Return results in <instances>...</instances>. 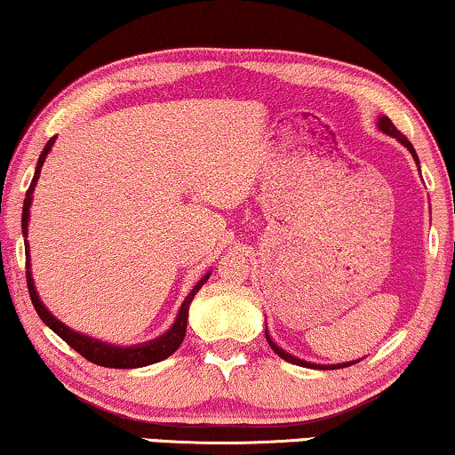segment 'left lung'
<instances>
[{
    "label": "left lung",
    "instance_id": "8db88e82",
    "mask_svg": "<svg viewBox=\"0 0 455 455\" xmlns=\"http://www.w3.org/2000/svg\"><path fill=\"white\" fill-rule=\"evenodd\" d=\"M379 129H380L382 133L391 135V138L397 140L399 144H403L405 148L410 150V155L414 156V161H416V164H418V169H420V161H418V155H416L414 146L410 144L408 138H405L403 133L397 132V127L393 125V123H391V119H388V116H379ZM265 339H267V343H269L271 349H274L275 353H278V355H280L282 359H284V362H291V363H294V365H300V368H314V370H336V368H347V365H353V363H355V362H359V359H355V362H345V363H330V365H322V363H314V362H305V359H299L297 355H291V353L284 351V349H282V347L275 345V343H274V339H271L269 332H267V328H265Z\"/></svg>",
    "mask_w": 455,
    "mask_h": 455
}]
</instances>
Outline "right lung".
Segmentation results:
<instances>
[{
	"label": "right lung",
	"mask_w": 455,
	"mask_h": 455,
	"mask_svg": "<svg viewBox=\"0 0 455 455\" xmlns=\"http://www.w3.org/2000/svg\"><path fill=\"white\" fill-rule=\"evenodd\" d=\"M54 141H56V135L50 141H47L44 152L39 155L37 167H35L33 181H31V186H28V190H27L25 204H22V235H25V252H27V286H28V294H31V300L35 305V311H37L41 322H44L47 328L54 330V332L64 340V343H68L76 353H81V355H84L85 359H90V362L96 363V365L125 370V368H144V365L163 362V359L173 355V353L180 349L181 340H184V336H186L188 311H190V303H192V299L196 297V292L200 291V288H203L204 282L209 280L211 271H206L203 278L196 282V286L192 288L190 294H188V297L184 299V303H181L180 311H177L173 326H171L167 332H163L161 336H158V339L146 340V343H140V345H127V347L125 345H112V343H106V340L93 339V336L76 332V330L68 328L67 323H62L60 320H58V317L52 314V311L47 309L44 303H41L37 288H35V282H33L31 255H28L27 234H28V220H31V203H33L35 186H37V180L41 175V167H44V163H45V156L50 155L52 148H54Z\"/></svg>",
	"instance_id": "right-lung-1"
}]
</instances>
